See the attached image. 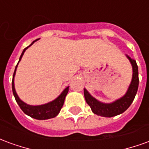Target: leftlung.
I'll use <instances>...</instances> for the list:
<instances>
[{"instance_id":"left-lung-1","label":"left lung","mask_w":149,"mask_h":149,"mask_svg":"<svg viewBox=\"0 0 149 149\" xmlns=\"http://www.w3.org/2000/svg\"><path fill=\"white\" fill-rule=\"evenodd\" d=\"M129 61L132 65V80L131 84L128 88L127 93L124 97L116 100L112 104H103L99 102L95 98L91 96L88 93L86 89H84V98L87 104L90 106L91 109L93 113L98 116H104V117H112L119 114H121L128 109V107L131 105L134 100L136 94L137 93L138 86H139V76H138V66L135 60H132L128 56Z\"/></svg>"}]
</instances>
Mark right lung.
I'll return each instance as SVG.
<instances>
[{
  "instance_id": "add662e5",
  "label": "right lung",
  "mask_w": 149,
  "mask_h": 149,
  "mask_svg": "<svg viewBox=\"0 0 149 149\" xmlns=\"http://www.w3.org/2000/svg\"><path fill=\"white\" fill-rule=\"evenodd\" d=\"M37 40L38 39H37L36 40ZM36 40H34L33 42L29 46L32 45ZM29 47L25 48L23 50V52H22L21 56H20V59H19V61H21L22 56L24 55V52H25V50ZM19 61H18V63H19ZM17 65L16 68H15L14 73H13V77L12 88H13V93L14 95L15 100L17 101V103L18 104V105L20 106L21 110L25 114H27L28 116H31V117H33L34 119H37V120H47V119L53 118V117L56 116L58 115V113L60 112L61 109L63 104H64L65 97H66V95H67L68 92V87L66 88L65 90L62 92V93L56 100H54L52 102H50V103L46 104H43V105H38V106H32V105L26 104L22 100H20V98L18 97L16 91H15L14 81H13V80H14V76L15 73H16V69H17Z\"/></svg>"
}]
</instances>
